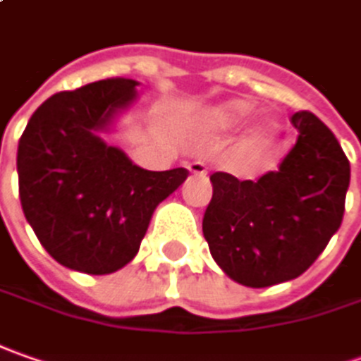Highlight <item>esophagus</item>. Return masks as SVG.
<instances>
[{"label":"esophagus","mask_w":361,"mask_h":361,"mask_svg":"<svg viewBox=\"0 0 361 361\" xmlns=\"http://www.w3.org/2000/svg\"><path fill=\"white\" fill-rule=\"evenodd\" d=\"M188 169H190V173H193V176H205V173H207V166H205L202 159L192 161V164L188 166Z\"/></svg>","instance_id":"esophagus-1"}]
</instances>
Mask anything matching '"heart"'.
I'll return each instance as SVG.
<instances>
[{"label":"heart","mask_w":361,"mask_h":361,"mask_svg":"<svg viewBox=\"0 0 361 361\" xmlns=\"http://www.w3.org/2000/svg\"><path fill=\"white\" fill-rule=\"evenodd\" d=\"M252 111H254V106L250 102H245V99H231V102H226L221 106L214 107L207 114V121L212 126H216V128H231V126H238L240 121H243ZM276 131H278V126L274 121L262 123L254 131L255 142H264L267 137H271Z\"/></svg>","instance_id":"1"}]
</instances>
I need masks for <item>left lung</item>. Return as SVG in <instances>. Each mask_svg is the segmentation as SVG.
<instances>
[{"label": "left lung", "instance_id": "left-lung-1", "mask_svg": "<svg viewBox=\"0 0 361 361\" xmlns=\"http://www.w3.org/2000/svg\"><path fill=\"white\" fill-rule=\"evenodd\" d=\"M292 123L298 142L276 171L255 181L209 176L205 242L226 276L247 288L302 276L342 226L350 185L342 145L310 111L293 114Z\"/></svg>", "mask_w": 361, "mask_h": 361}]
</instances>
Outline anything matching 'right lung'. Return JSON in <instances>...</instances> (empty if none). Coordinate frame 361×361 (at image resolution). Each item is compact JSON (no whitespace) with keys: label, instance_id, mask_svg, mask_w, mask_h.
I'll return each instance as SVG.
<instances>
[{"label":"right lung","instance_id":"add662e5","mask_svg":"<svg viewBox=\"0 0 361 361\" xmlns=\"http://www.w3.org/2000/svg\"><path fill=\"white\" fill-rule=\"evenodd\" d=\"M137 85L111 78L59 92L21 133L23 214L45 252L69 269L104 276L130 264L154 209L188 178L185 168H140L99 137L133 104Z\"/></svg>","mask_w":361,"mask_h":361}]
</instances>
